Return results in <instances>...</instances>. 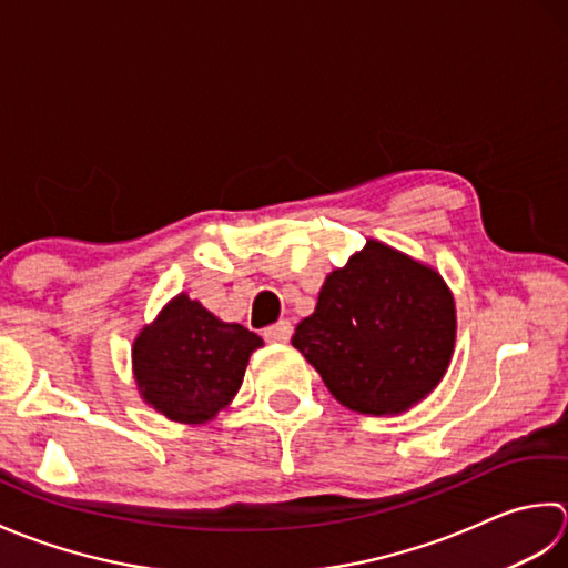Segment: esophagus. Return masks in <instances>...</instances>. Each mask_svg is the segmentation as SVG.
Instances as JSON below:
<instances>
[{
	"label": "esophagus",
	"mask_w": 568,
	"mask_h": 568,
	"mask_svg": "<svg viewBox=\"0 0 568 568\" xmlns=\"http://www.w3.org/2000/svg\"><path fill=\"white\" fill-rule=\"evenodd\" d=\"M292 333H294V326H292V321H276V323H272V326H267L264 328V341H270V343H286L288 338H292Z\"/></svg>",
	"instance_id": "34e87169"
}]
</instances>
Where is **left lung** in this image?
<instances>
[{"label": "left lung", "instance_id": "obj_1", "mask_svg": "<svg viewBox=\"0 0 568 568\" xmlns=\"http://www.w3.org/2000/svg\"><path fill=\"white\" fill-rule=\"evenodd\" d=\"M454 341V296L442 276L369 240L326 276L316 311L298 323L292 345L341 404L382 416L429 395Z\"/></svg>", "mask_w": 568, "mask_h": 568}]
</instances>
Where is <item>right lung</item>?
<instances>
[{"label":"right lung","mask_w":568,"mask_h":568,"mask_svg":"<svg viewBox=\"0 0 568 568\" xmlns=\"http://www.w3.org/2000/svg\"><path fill=\"white\" fill-rule=\"evenodd\" d=\"M262 338L181 294L134 341L142 397L173 422L203 424L235 397Z\"/></svg>","instance_id":"add662e5"}]
</instances>
